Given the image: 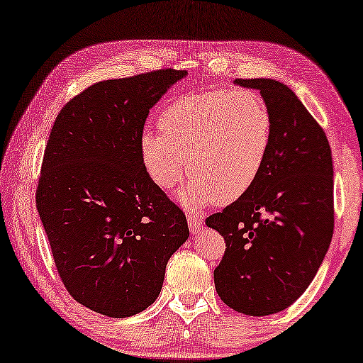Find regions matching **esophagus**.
<instances>
[{"instance_id": "34e87169", "label": "esophagus", "mask_w": 363, "mask_h": 363, "mask_svg": "<svg viewBox=\"0 0 363 363\" xmlns=\"http://www.w3.org/2000/svg\"><path fill=\"white\" fill-rule=\"evenodd\" d=\"M187 225H189V230H191V233L192 235H197L200 230H202V220L199 218L197 215H192V213H189L187 215Z\"/></svg>"}]
</instances>
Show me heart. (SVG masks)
<instances>
[{
  "instance_id": "b5f03b06",
  "label": "heart",
  "mask_w": 363,
  "mask_h": 363,
  "mask_svg": "<svg viewBox=\"0 0 363 363\" xmlns=\"http://www.w3.org/2000/svg\"><path fill=\"white\" fill-rule=\"evenodd\" d=\"M160 132L140 133V160L153 184L167 191L191 172L187 205L230 203L256 184L274 140V117L252 89L208 91L171 102Z\"/></svg>"
}]
</instances>
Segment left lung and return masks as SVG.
Masks as SVG:
<instances>
[{
  "instance_id": "1",
  "label": "left lung",
  "mask_w": 363,
  "mask_h": 363,
  "mask_svg": "<svg viewBox=\"0 0 363 363\" xmlns=\"http://www.w3.org/2000/svg\"><path fill=\"white\" fill-rule=\"evenodd\" d=\"M259 89L274 117L267 163L245 196L205 223L226 242L213 270L225 305L274 315L301 296L334 231L333 156L326 133L294 91L275 79H235Z\"/></svg>"
}]
</instances>
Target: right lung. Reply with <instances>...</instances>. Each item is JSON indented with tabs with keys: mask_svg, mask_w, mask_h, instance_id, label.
Returning a JSON list of instances; mask_svg holds the SVG:
<instances>
[{
	"mask_svg": "<svg viewBox=\"0 0 363 363\" xmlns=\"http://www.w3.org/2000/svg\"><path fill=\"white\" fill-rule=\"evenodd\" d=\"M184 69L99 81L62 107L35 203L65 289L111 318L158 298L166 264L189 238L182 210L150 179L138 140L150 109Z\"/></svg>",
	"mask_w": 363,
	"mask_h": 363,
	"instance_id": "add662e5",
	"label": "right lung"
}]
</instances>
